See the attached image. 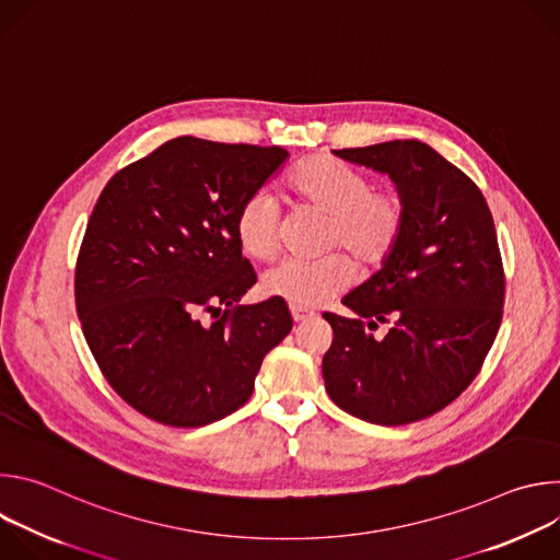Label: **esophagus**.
Returning a JSON list of instances; mask_svg holds the SVG:
<instances>
[{
	"label": "esophagus",
	"mask_w": 560,
	"mask_h": 560,
	"mask_svg": "<svg viewBox=\"0 0 560 560\" xmlns=\"http://www.w3.org/2000/svg\"><path fill=\"white\" fill-rule=\"evenodd\" d=\"M290 312H292L294 324H301V322H305V318L314 316V312H312V310H305V307H294V305H290Z\"/></svg>",
	"instance_id": "34e87169"
}]
</instances>
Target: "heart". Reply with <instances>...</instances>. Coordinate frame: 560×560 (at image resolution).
<instances>
[{
    "mask_svg": "<svg viewBox=\"0 0 560 560\" xmlns=\"http://www.w3.org/2000/svg\"><path fill=\"white\" fill-rule=\"evenodd\" d=\"M301 206L328 217L324 248L343 250L365 272L385 266L408 228V199L394 186L374 188L372 175L330 154L303 159L285 177ZM281 214L277 199L259 188L236 208L234 236L244 255L272 261L279 253ZM354 281V264L341 253L318 261H285L261 277V290L294 307H316Z\"/></svg>",
    "mask_w": 560,
    "mask_h": 560,
    "instance_id": "obj_1",
    "label": "heart"
}]
</instances>
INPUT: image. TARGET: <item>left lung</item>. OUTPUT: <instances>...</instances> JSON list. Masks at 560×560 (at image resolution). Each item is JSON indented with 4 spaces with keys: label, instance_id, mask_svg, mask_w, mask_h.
<instances>
[{
    "label": "left lung",
    "instance_id": "obj_1",
    "mask_svg": "<svg viewBox=\"0 0 560 560\" xmlns=\"http://www.w3.org/2000/svg\"><path fill=\"white\" fill-rule=\"evenodd\" d=\"M335 154L387 173L408 199V228L394 257L343 299L357 318L324 312L335 335L326 389L368 423H415L454 401L497 339L505 270L494 219L478 186L423 141ZM378 323L390 324L381 340L369 335Z\"/></svg>",
    "mask_w": 560,
    "mask_h": 560
}]
</instances>
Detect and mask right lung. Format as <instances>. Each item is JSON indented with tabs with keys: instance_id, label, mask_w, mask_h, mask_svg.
<instances>
[{
	"instance_id": "obj_1",
	"label": "right lung",
	"mask_w": 560,
	"mask_h": 560,
	"mask_svg": "<svg viewBox=\"0 0 560 560\" xmlns=\"http://www.w3.org/2000/svg\"><path fill=\"white\" fill-rule=\"evenodd\" d=\"M285 156L279 145L177 137L102 190L77 255L74 305L102 374L143 417L201 428L232 415L292 330L275 296L238 305L257 277L234 236L238 203ZM206 311L222 316L203 327Z\"/></svg>"
}]
</instances>
